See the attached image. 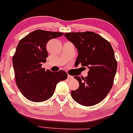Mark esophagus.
<instances>
[{"instance_id":"obj_1","label":"esophagus","mask_w":133,"mask_h":133,"mask_svg":"<svg viewBox=\"0 0 133 133\" xmlns=\"http://www.w3.org/2000/svg\"><path fill=\"white\" fill-rule=\"evenodd\" d=\"M68 79H73V77L71 75H68Z\"/></svg>"}]
</instances>
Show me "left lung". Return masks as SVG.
<instances>
[{
	"label": "left lung",
	"instance_id": "left-lung-1",
	"mask_svg": "<svg viewBox=\"0 0 133 133\" xmlns=\"http://www.w3.org/2000/svg\"><path fill=\"white\" fill-rule=\"evenodd\" d=\"M78 51L76 63L89 69L86 77L75 76L77 89L71 91L72 99L82 106L102 101L111 91L117 71V61L110 42L94 32L65 33Z\"/></svg>",
	"mask_w": 133,
	"mask_h": 133
}]
</instances>
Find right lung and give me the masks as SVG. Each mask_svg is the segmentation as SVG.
<instances>
[{
	"label": "right lung",
	"mask_w": 133,
	"mask_h": 133,
	"mask_svg": "<svg viewBox=\"0 0 133 133\" xmlns=\"http://www.w3.org/2000/svg\"><path fill=\"white\" fill-rule=\"evenodd\" d=\"M63 34L37 29L19 41L12 63L17 86L27 99L36 103L49 99L58 82L68 78V74L62 70L54 72L42 68L48 57V41Z\"/></svg>",
	"instance_id": "1"
}]
</instances>
